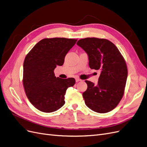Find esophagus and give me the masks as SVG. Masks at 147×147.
<instances>
[{
	"instance_id": "34e87169",
	"label": "esophagus",
	"mask_w": 147,
	"mask_h": 147,
	"mask_svg": "<svg viewBox=\"0 0 147 147\" xmlns=\"http://www.w3.org/2000/svg\"><path fill=\"white\" fill-rule=\"evenodd\" d=\"M76 82H79V81H81V79H80L79 78H76Z\"/></svg>"
}]
</instances>
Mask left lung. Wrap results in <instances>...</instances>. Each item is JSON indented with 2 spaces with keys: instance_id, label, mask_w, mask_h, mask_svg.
I'll return each mask as SVG.
<instances>
[{
  "instance_id": "8db88e82",
  "label": "left lung",
  "mask_w": 147,
  "mask_h": 147,
  "mask_svg": "<svg viewBox=\"0 0 147 147\" xmlns=\"http://www.w3.org/2000/svg\"><path fill=\"white\" fill-rule=\"evenodd\" d=\"M77 45L88 55L89 67L100 70L97 85L86 80L87 89L82 94L90 109L106 113L115 109L123 96L127 68L123 57L109 40L97 38L79 40Z\"/></svg>"
}]
</instances>
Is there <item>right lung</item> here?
<instances>
[{
  "instance_id": "1",
  "label": "right lung",
  "mask_w": 147,
  "mask_h": 147,
  "mask_svg": "<svg viewBox=\"0 0 147 147\" xmlns=\"http://www.w3.org/2000/svg\"><path fill=\"white\" fill-rule=\"evenodd\" d=\"M77 40L44 38L27 54L23 65V86L27 98L39 111L53 112L64 105L66 90L76 80L56 78L54 71L57 65H63L65 55Z\"/></svg>"
}]
</instances>
